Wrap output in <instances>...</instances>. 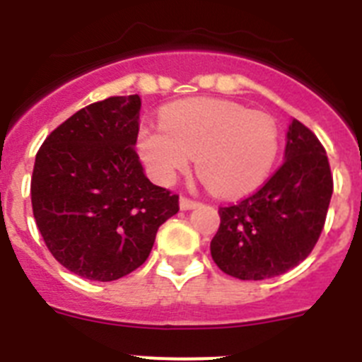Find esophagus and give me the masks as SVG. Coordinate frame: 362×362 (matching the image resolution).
Listing matches in <instances>:
<instances>
[{"label": "esophagus", "mask_w": 362, "mask_h": 362, "mask_svg": "<svg viewBox=\"0 0 362 362\" xmlns=\"http://www.w3.org/2000/svg\"><path fill=\"white\" fill-rule=\"evenodd\" d=\"M179 206H181V210H192L196 209V206H199V203L194 199H188V197H181V199H179Z\"/></svg>", "instance_id": "obj_1"}]
</instances>
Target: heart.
<instances>
[{"mask_svg":"<svg viewBox=\"0 0 362 362\" xmlns=\"http://www.w3.org/2000/svg\"><path fill=\"white\" fill-rule=\"evenodd\" d=\"M161 127L137 134L139 156L159 185L174 183L196 158L197 174L216 196H245L264 183L279 152L276 121L225 99L168 105Z\"/></svg>","mask_w":362,"mask_h":362,"instance_id":"obj_1","label":"heart"}]
</instances>
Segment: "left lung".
Listing matches in <instances>:
<instances>
[{
  "instance_id": "8db88e82",
  "label": "left lung",
  "mask_w": 362,
  "mask_h": 362,
  "mask_svg": "<svg viewBox=\"0 0 362 362\" xmlns=\"http://www.w3.org/2000/svg\"><path fill=\"white\" fill-rule=\"evenodd\" d=\"M334 192L328 158L303 123L292 119L279 170L241 203L219 209L210 243L214 263L241 281L276 277L308 257L325 226Z\"/></svg>"
}]
</instances>
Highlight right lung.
<instances>
[{
	"instance_id": "add662e5",
	"label": "right lung",
	"mask_w": 362,
	"mask_h": 362,
	"mask_svg": "<svg viewBox=\"0 0 362 362\" xmlns=\"http://www.w3.org/2000/svg\"><path fill=\"white\" fill-rule=\"evenodd\" d=\"M139 95L78 110L41 145L32 172V212L50 254L90 281L141 267L156 233L179 212V196L145 175L134 146Z\"/></svg>"
}]
</instances>
